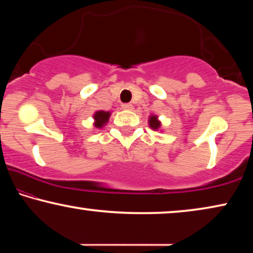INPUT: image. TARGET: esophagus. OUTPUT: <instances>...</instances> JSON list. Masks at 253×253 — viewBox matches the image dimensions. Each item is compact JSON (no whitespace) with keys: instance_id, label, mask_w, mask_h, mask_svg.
I'll return each mask as SVG.
<instances>
[{"instance_id":"esophagus-1","label":"esophagus","mask_w":253,"mask_h":253,"mask_svg":"<svg viewBox=\"0 0 253 253\" xmlns=\"http://www.w3.org/2000/svg\"><path fill=\"white\" fill-rule=\"evenodd\" d=\"M122 108L126 109V110H131V109H132V105H131V103H123Z\"/></svg>"}]
</instances>
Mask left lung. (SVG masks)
Listing matches in <instances>:
<instances>
[{
    "label": "left lung",
    "mask_w": 253,
    "mask_h": 253,
    "mask_svg": "<svg viewBox=\"0 0 253 253\" xmlns=\"http://www.w3.org/2000/svg\"><path fill=\"white\" fill-rule=\"evenodd\" d=\"M148 122H150V126L152 127V129L157 130V129H159V127H160V122H159V121L157 120V116H151Z\"/></svg>",
    "instance_id": "obj_1"
}]
</instances>
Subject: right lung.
I'll list each match as a JSON object with an SVG mask.
<instances>
[{
    "mask_svg": "<svg viewBox=\"0 0 253 253\" xmlns=\"http://www.w3.org/2000/svg\"><path fill=\"white\" fill-rule=\"evenodd\" d=\"M110 116V113L103 112V110H99L94 114V120H95V126L96 127H102L105 123L108 122Z\"/></svg>",
    "mask_w": 253,
    "mask_h": 253,
    "instance_id": "add662e5",
    "label": "right lung"
}]
</instances>
